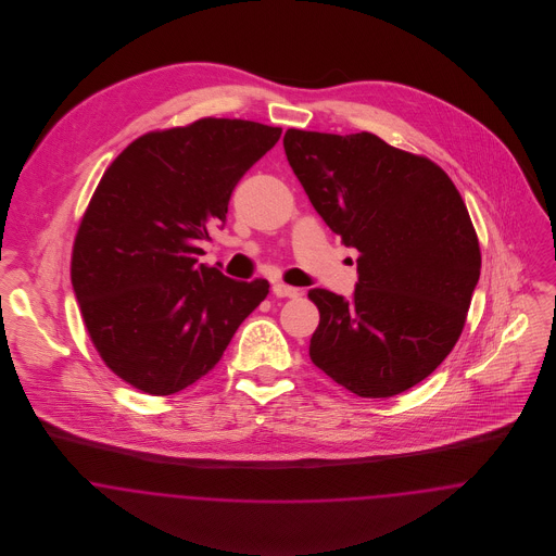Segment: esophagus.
Instances as JSON below:
<instances>
[{"mask_svg":"<svg viewBox=\"0 0 556 556\" xmlns=\"http://www.w3.org/2000/svg\"><path fill=\"white\" fill-rule=\"evenodd\" d=\"M273 293L277 298H298V290L286 283H273Z\"/></svg>","mask_w":556,"mask_h":556,"instance_id":"34e87169","label":"esophagus"}]
</instances>
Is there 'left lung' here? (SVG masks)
Listing matches in <instances>:
<instances>
[{
	"label": "left lung",
	"instance_id": "left-lung-1",
	"mask_svg": "<svg viewBox=\"0 0 556 556\" xmlns=\"http://www.w3.org/2000/svg\"><path fill=\"white\" fill-rule=\"evenodd\" d=\"M283 148L320 218L361 254L350 298L308 291L320 313L311 361L356 396H396L465 327L481 268L467 206L438 164L372 132L288 129Z\"/></svg>",
	"mask_w": 556,
	"mask_h": 556
}]
</instances>
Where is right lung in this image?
Wrapping results in <instances>:
<instances>
[{"mask_svg":"<svg viewBox=\"0 0 556 556\" xmlns=\"http://www.w3.org/2000/svg\"><path fill=\"white\" fill-rule=\"evenodd\" d=\"M281 129L202 118L148 132L108 166L80 220L71 279L80 315L110 369L132 388L170 396L220 361L268 293L202 265L245 170Z\"/></svg>","mask_w":556,"mask_h":556,"instance_id":"add662e5","label":"right lung"}]
</instances>
